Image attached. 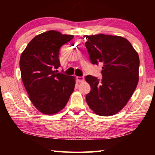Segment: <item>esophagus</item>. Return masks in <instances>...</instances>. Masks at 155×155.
Returning <instances> with one entry per match:
<instances>
[{"instance_id": "esophagus-1", "label": "esophagus", "mask_w": 155, "mask_h": 155, "mask_svg": "<svg viewBox=\"0 0 155 155\" xmlns=\"http://www.w3.org/2000/svg\"><path fill=\"white\" fill-rule=\"evenodd\" d=\"M77 80L79 83L83 82L84 80H85V78H84V77H77Z\"/></svg>"}]
</instances>
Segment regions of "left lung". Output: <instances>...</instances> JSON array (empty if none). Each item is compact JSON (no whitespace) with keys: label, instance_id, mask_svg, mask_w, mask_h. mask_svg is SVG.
<instances>
[{"label":"left lung","instance_id":"left-lung-1","mask_svg":"<svg viewBox=\"0 0 155 155\" xmlns=\"http://www.w3.org/2000/svg\"><path fill=\"white\" fill-rule=\"evenodd\" d=\"M92 64L102 67L101 81L91 75L85 79L90 84L86 95L88 106L97 115L109 116L124 108L137 87L140 58L131 44L122 37L104 34L84 35Z\"/></svg>","mask_w":155,"mask_h":155}]
</instances>
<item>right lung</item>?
I'll return each instance as SVG.
<instances>
[{"label":"right lung","instance_id":"obj_1","mask_svg":"<svg viewBox=\"0 0 155 155\" xmlns=\"http://www.w3.org/2000/svg\"><path fill=\"white\" fill-rule=\"evenodd\" d=\"M72 35L48 31L35 36L22 52L20 68L23 84L33 105L44 114H57L74 90L75 77L57 72L59 53Z\"/></svg>","mask_w":155,"mask_h":155}]
</instances>
